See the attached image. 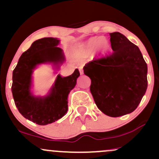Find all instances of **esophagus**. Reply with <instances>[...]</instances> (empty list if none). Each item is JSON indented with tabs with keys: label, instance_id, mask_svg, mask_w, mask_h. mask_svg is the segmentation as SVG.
<instances>
[{
	"label": "esophagus",
	"instance_id": "1",
	"mask_svg": "<svg viewBox=\"0 0 159 159\" xmlns=\"http://www.w3.org/2000/svg\"><path fill=\"white\" fill-rule=\"evenodd\" d=\"M83 67L82 66H79L78 67V69H79V72H80V74L81 75H83L84 74V72H83Z\"/></svg>",
	"mask_w": 159,
	"mask_h": 159
}]
</instances>
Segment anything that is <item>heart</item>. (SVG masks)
Returning a JSON list of instances; mask_svg holds the SVG:
<instances>
[{"instance_id": "b5f03b06", "label": "heart", "mask_w": 159, "mask_h": 159, "mask_svg": "<svg viewBox=\"0 0 159 159\" xmlns=\"http://www.w3.org/2000/svg\"><path fill=\"white\" fill-rule=\"evenodd\" d=\"M96 47H98L102 51H106L108 48L109 45L105 39H103L102 37H100V36H95V37L91 38L86 43V44L82 47L81 52L82 54L87 55L92 52Z\"/></svg>"}]
</instances>
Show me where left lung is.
<instances>
[{"label": "left lung", "instance_id": "8db88e82", "mask_svg": "<svg viewBox=\"0 0 159 159\" xmlns=\"http://www.w3.org/2000/svg\"><path fill=\"white\" fill-rule=\"evenodd\" d=\"M112 54L84 66L96 106L112 117L130 114L147 88V65L139 48L119 32L111 33Z\"/></svg>", "mask_w": 159, "mask_h": 159}]
</instances>
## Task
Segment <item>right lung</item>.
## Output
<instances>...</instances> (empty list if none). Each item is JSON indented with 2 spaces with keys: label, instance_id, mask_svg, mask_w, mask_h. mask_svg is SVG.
I'll return each instance as SVG.
<instances>
[{
  "label": "right lung",
  "instance_id": "add662e5",
  "mask_svg": "<svg viewBox=\"0 0 159 159\" xmlns=\"http://www.w3.org/2000/svg\"><path fill=\"white\" fill-rule=\"evenodd\" d=\"M57 38H42L32 43L20 57L12 72V93L15 105L24 117L38 125L50 124L63 117L68 111V95L79 77L78 69L68 77L58 75L48 96L35 97L30 92L33 70L45 63L57 64L64 61Z\"/></svg>",
  "mask_w": 159,
  "mask_h": 159
}]
</instances>
